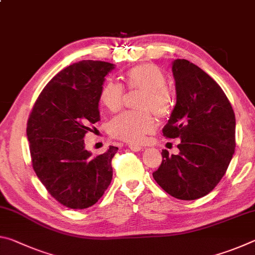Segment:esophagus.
I'll return each mask as SVG.
<instances>
[{
	"label": "esophagus",
	"mask_w": 255,
	"mask_h": 255,
	"mask_svg": "<svg viewBox=\"0 0 255 255\" xmlns=\"http://www.w3.org/2000/svg\"><path fill=\"white\" fill-rule=\"evenodd\" d=\"M129 149L132 150V152H140V150H143V147H140V146L138 145H129Z\"/></svg>",
	"instance_id": "esophagus-1"
}]
</instances>
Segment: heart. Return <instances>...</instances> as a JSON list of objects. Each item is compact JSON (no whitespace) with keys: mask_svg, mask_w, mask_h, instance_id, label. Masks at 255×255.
Masks as SVG:
<instances>
[{"mask_svg":"<svg viewBox=\"0 0 255 255\" xmlns=\"http://www.w3.org/2000/svg\"><path fill=\"white\" fill-rule=\"evenodd\" d=\"M129 89L143 92L138 103L140 112H124L110 120L108 131L115 138L130 144H139L155 129L152 115L163 118L171 112L172 94L165 86L166 77L163 71L154 64H143L128 72ZM123 86L115 81H108L100 93L102 106L111 112L118 111L124 105Z\"/></svg>","mask_w":255,"mask_h":255,"instance_id":"1","label":"heart"}]
</instances>
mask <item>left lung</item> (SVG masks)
<instances>
[{"label": "left lung", "instance_id": "1", "mask_svg": "<svg viewBox=\"0 0 255 255\" xmlns=\"http://www.w3.org/2000/svg\"><path fill=\"white\" fill-rule=\"evenodd\" d=\"M176 102L163 128L166 138H180V153L162 150L153 178L164 191L195 200L213 190L235 150V115L221 86L187 59L172 63Z\"/></svg>", "mask_w": 255, "mask_h": 255}]
</instances>
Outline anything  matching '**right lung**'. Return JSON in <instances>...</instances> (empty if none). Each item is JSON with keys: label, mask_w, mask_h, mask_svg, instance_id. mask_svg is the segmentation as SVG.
<instances>
[{"label": "right lung", "mask_w": 255, "mask_h": 255, "mask_svg": "<svg viewBox=\"0 0 255 255\" xmlns=\"http://www.w3.org/2000/svg\"><path fill=\"white\" fill-rule=\"evenodd\" d=\"M111 63L82 60L56 74L38 97L27 124L33 170L63 206L85 209L103 196L112 180L109 146L93 156L84 136L100 120L99 101Z\"/></svg>", "instance_id": "1"}]
</instances>
